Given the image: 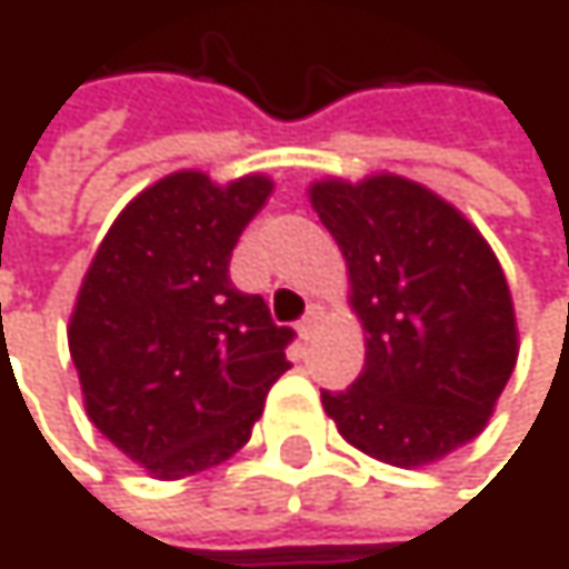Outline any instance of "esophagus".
Here are the masks:
<instances>
[{"mask_svg": "<svg viewBox=\"0 0 569 569\" xmlns=\"http://www.w3.org/2000/svg\"><path fill=\"white\" fill-rule=\"evenodd\" d=\"M319 319H322V306H309L306 319L299 322V336H302V339H312V332H316Z\"/></svg>", "mask_w": 569, "mask_h": 569, "instance_id": "esophagus-1", "label": "esophagus"}]
</instances>
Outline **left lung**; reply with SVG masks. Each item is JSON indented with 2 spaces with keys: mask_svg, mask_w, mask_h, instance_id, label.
I'll return each instance as SVG.
<instances>
[{
  "mask_svg": "<svg viewBox=\"0 0 569 569\" xmlns=\"http://www.w3.org/2000/svg\"><path fill=\"white\" fill-rule=\"evenodd\" d=\"M309 203L349 270L366 366L322 392L362 455L425 468L478 438L517 366L508 277L481 230L445 197L398 173L322 177Z\"/></svg>",
  "mask_w": 569,
  "mask_h": 569,
  "instance_id": "8db88e82",
  "label": "left lung"
}]
</instances>
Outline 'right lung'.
<instances>
[{
  "instance_id": "right-lung-1",
  "label": "right lung",
  "mask_w": 569,
  "mask_h": 569,
  "mask_svg": "<svg viewBox=\"0 0 569 569\" xmlns=\"http://www.w3.org/2000/svg\"><path fill=\"white\" fill-rule=\"evenodd\" d=\"M270 193L267 173H168L118 213L81 280L68 352L84 411L158 481L237 455L289 369L292 329L230 283L233 247Z\"/></svg>"
}]
</instances>
